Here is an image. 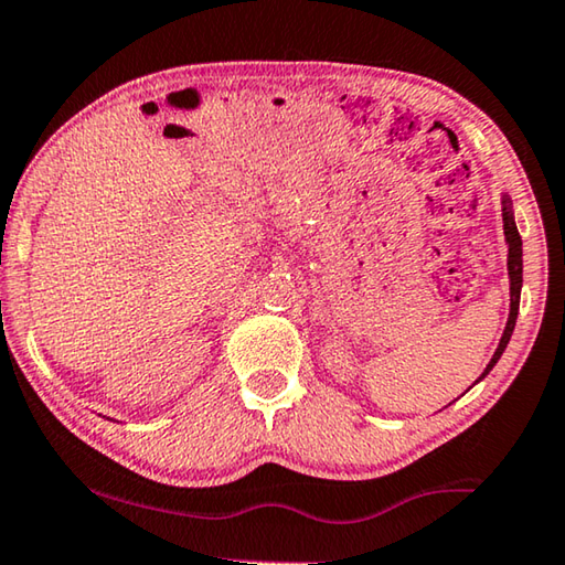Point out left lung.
Returning <instances> with one entry per match:
<instances>
[{"instance_id": "8db88e82", "label": "left lung", "mask_w": 565, "mask_h": 565, "mask_svg": "<svg viewBox=\"0 0 565 565\" xmlns=\"http://www.w3.org/2000/svg\"><path fill=\"white\" fill-rule=\"evenodd\" d=\"M503 228H505V241H508V274H510V317H508V324L503 337H500V344L495 349V354H492L490 364L486 366V372H482V377L495 366V362L500 360V354L505 352V347L510 342V334H513L515 329V319H518V307H521V286H523V241L521 234H518V226L513 221V211H510V203L508 199L503 201ZM480 377V380H482Z\"/></svg>"}]
</instances>
